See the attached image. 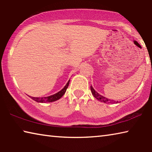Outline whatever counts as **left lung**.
Wrapping results in <instances>:
<instances>
[{
	"label": "left lung",
	"mask_w": 152,
	"mask_h": 152,
	"mask_svg": "<svg viewBox=\"0 0 152 152\" xmlns=\"http://www.w3.org/2000/svg\"><path fill=\"white\" fill-rule=\"evenodd\" d=\"M91 92H92V95H93L94 98H96V99L99 100V101H101V102H107V103H115V102H116V103H117V101L115 102L114 101H111V100L110 99H107V98H105L104 96H102V95H101L100 94L98 93L97 92H96L94 91V89L92 88V86H91Z\"/></svg>",
	"instance_id": "1"
}]
</instances>
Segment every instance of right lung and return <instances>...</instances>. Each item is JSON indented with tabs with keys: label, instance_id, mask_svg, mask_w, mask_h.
<instances>
[{
	"label": "right lung",
	"instance_id": "add662e5",
	"mask_svg": "<svg viewBox=\"0 0 152 152\" xmlns=\"http://www.w3.org/2000/svg\"><path fill=\"white\" fill-rule=\"evenodd\" d=\"M69 83H70V80L69 81L67 82L66 85L64 87L63 89H61L60 92H57V93L53 95H51V96H46V97H32L30 96L33 100H34L35 101L38 102H53L57 101V100L60 99V98L63 96V95L65 94L66 91V89L68 88Z\"/></svg>",
	"mask_w": 152,
	"mask_h": 152
}]
</instances>
